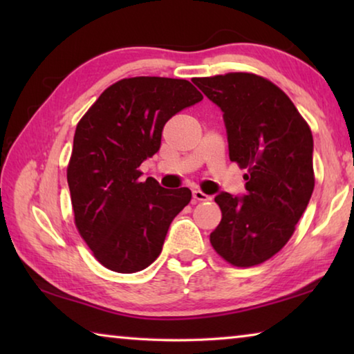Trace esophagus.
<instances>
[{
	"label": "esophagus",
	"instance_id": "obj_1",
	"mask_svg": "<svg viewBox=\"0 0 354 354\" xmlns=\"http://www.w3.org/2000/svg\"><path fill=\"white\" fill-rule=\"evenodd\" d=\"M192 195H194L195 201H211L212 200L211 196L206 195L205 192H201V190H194V192H192Z\"/></svg>",
	"mask_w": 354,
	"mask_h": 354
}]
</instances>
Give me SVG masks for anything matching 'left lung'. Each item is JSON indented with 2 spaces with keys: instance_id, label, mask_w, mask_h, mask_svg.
Here are the masks:
<instances>
[{
  "instance_id": "obj_1",
  "label": "left lung",
  "mask_w": 354,
  "mask_h": 354,
  "mask_svg": "<svg viewBox=\"0 0 354 354\" xmlns=\"http://www.w3.org/2000/svg\"><path fill=\"white\" fill-rule=\"evenodd\" d=\"M194 82L223 111L230 159L247 170L242 198L215 196L221 221L211 245L231 266H257L289 242L306 211L315 184L313 133L267 77L236 71Z\"/></svg>"
}]
</instances>
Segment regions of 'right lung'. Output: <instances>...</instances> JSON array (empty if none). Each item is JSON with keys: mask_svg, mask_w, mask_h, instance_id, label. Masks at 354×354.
Wrapping results in <instances>:
<instances>
[{"mask_svg": "<svg viewBox=\"0 0 354 354\" xmlns=\"http://www.w3.org/2000/svg\"><path fill=\"white\" fill-rule=\"evenodd\" d=\"M203 95L185 80L124 77L77 123L67 167L75 225L101 266L136 273L162 251L173 218L189 205L187 187L140 181V164L160 148L164 124Z\"/></svg>", "mask_w": 354, "mask_h": 354, "instance_id": "add662e5", "label": "right lung"}]
</instances>
